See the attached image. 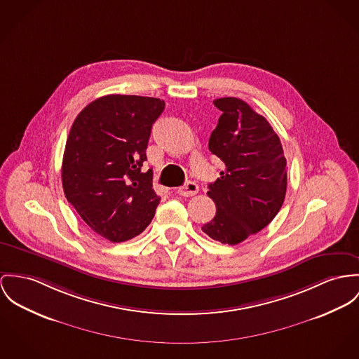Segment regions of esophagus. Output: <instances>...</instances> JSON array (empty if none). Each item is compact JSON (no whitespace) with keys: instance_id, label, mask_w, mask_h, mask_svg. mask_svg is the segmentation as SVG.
<instances>
[{"instance_id":"34e87169","label":"esophagus","mask_w":359,"mask_h":359,"mask_svg":"<svg viewBox=\"0 0 359 359\" xmlns=\"http://www.w3.org/2000/svg\"><path fill=\"white\" fill-rule=\"evenodd\" d=\"M198 191H199V187H198V184L195 182H187L183 187H180L177 190L179 195H182V196H193Z\"/></svg>"}]
</instances>
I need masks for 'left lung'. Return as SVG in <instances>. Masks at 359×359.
I'll return each mask as SVG.
<instances>
[{
    "label": "left lung",
    "mask_w": 359,
    "mask_h": 359,
    "mask_svg": "<svg viewBox=\"0 0 359 359\" xmlns=\"http://www.w3.org/2000/svg\"><path fill=\"white\" fill-rule=\"evenodd\" d=\"M222 111L209 139V150L225 168L209 184L216 216L202 231L224 245H238L276 217L287 191V161L268 120L245 101H213Z\"/></svg>",
    "instance_id": "obj_1"
}]
</instances>
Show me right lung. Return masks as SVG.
I'll return each instance as SVG.
<instances>
[{"label": "right lung", "mask_w": 359, "mask_h": 359, "mask_svg": "<svg viewBox=\"0 0 359 359\" xmlns=\"http://www.w3.org/2000/svg\"><path fill=\"white\" fill-rule=\"evenodd\" d=\"M160 98L111 94L90 102L67 139L61 180L83 221L113 243L135 238L151 222L160 196L153 170H142Z\"/></svg>", "instance_id": "1"}]
</instances>
